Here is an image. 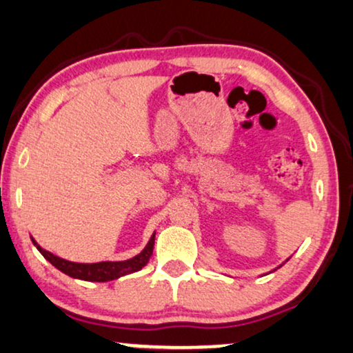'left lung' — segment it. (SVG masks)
Segmentation results:
<instances>
[{"mask_svg":"<svg viewBox=\"0 0 353 353\" xmlns=\"http://www.w3.org/2000/svg\"><path fill=\"white\" fill-rule=\"evenodd\" d=\"M279 268H281V266H279Z\"/></svg>","mask_w":353,"mask_h":353,"instance_id":"left-lung-1","label":"left lung"}]
</instances>
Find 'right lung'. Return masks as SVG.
<instances>
[{
	"label": "right lung",
	"mask_w": 353,
	"mask_h": 353,
	"mask_svg": "<svg viewBox=\"0 0 353 353\" xmlns=\"http://www.w3.org/2000/svg\"><path fill=\"white\" fill-rule=\"evenodd\" d=\"M154 241H155V233L150 236L149 243L145 245V248L141 251L139 254H136L134 258L126 259V261H102V263H92V264H82V263H72V261H66L63 258H58L50 251L43 250L37 241L32 238V243L37 246V250L43 254V258L50 261L54 268L59 269L61 272H65L66 276L81 279V281H89V282H108L115 281V279L126 276V274H132L141 271L145 264L149 263L150 256L154 251Z\"/></svg>",
	"instance_id": "1"
}]
</instances>
